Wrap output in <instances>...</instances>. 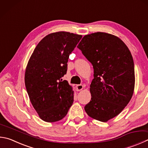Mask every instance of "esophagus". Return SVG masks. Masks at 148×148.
<instances>
[{
    "instance_id": "34e87169",
    "label": "esophagus",
    "mask_w": 148,
    "mask_h": 148,
    "mask_svg": "<svg viewBox=\"0 0 148 148\" xmlns=\"http://www.w3.org/2000/svg\"><path fill=\"white\" fill-rule=\"evenodd\" d=\"M76 90L77 91H79L82 90L83 88V86L82 85H77L76 86Z\"/></svg>"
}]
</instances>
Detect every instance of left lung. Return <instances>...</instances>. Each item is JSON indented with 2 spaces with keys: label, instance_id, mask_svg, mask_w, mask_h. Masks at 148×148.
I'll list each match as a JSON object with an SVG mask.
<instances>
[{
  "label": "left lung",
  "instance_id": "8db88e82",
  "mask_svg": "<svg viewBox=\"0 0 148 148\" xmlns=\"http://www.w3.org/2000/svg\"><path fill=\"white\" fill-rule=\"evenodd\" d=\"M77 47L94 69L91 100L85 111L94 119L107 122L132 98L135 82L132 55L120 38L104 32L86 35Z\"/></svg>",
  "mask_w": 148,
  "mask_h": 148
}]
</instances>
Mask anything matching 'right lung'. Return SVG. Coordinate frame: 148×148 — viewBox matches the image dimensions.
<instances>
[{
	"instance_id": "1",
	"label": "right lung",
	"mask_w": 148,
	"mask_h": 148,
	"mask_svg": "<svg viewBox=\"0 0 148 148\" xmlns=\"http://www.w3.org/2000/svg\"><path fill=\"white\" fill-rule=\"evenodd\" d=\"M82 37L66 32L48 34L37 45L28 61L26 88L34 108L45 122L63 119L73 103L72 87L62 77L66 73L69 55Z\"/></svg>"
}]
</instances>
